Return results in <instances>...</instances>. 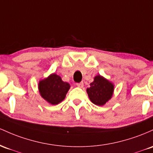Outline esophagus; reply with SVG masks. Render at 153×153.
<instances>
[{
    "mask_svg": "<svg viewBox=\"0 0 153 153\" xmlns=\"http://www.w3.org/2000/svg\"><path fill=\"white\" fill-rule=\"evenodd\" d=\"M76 86L78 87H80V88H82V87H84V83L83 82H79V83H76Z\"/></svg>",
    "mask_w": 153,
    "mask_h": 153,
    "instance_id": "esophagus-1",
    "label": "esophagus"
}]
</instances>
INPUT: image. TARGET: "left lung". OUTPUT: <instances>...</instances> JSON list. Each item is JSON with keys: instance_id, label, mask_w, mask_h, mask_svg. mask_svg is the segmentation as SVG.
Segmentation results:
<instances>
[{"instance_id": "left-lung-1", "label": "left lung", "mask_w": 153, "mask_h": 153, "mask_svg": "<svg viewBox=\"0 0 153 153\" xmlns=\"http://www.w3.org/2000/svg\"><path fill=\"white\" fill-rule=\"evenodd\" d=\"M87 89L90 101L96 105H104L111 99L114 92V85L101 75H97Z\"/></svg>"}]
</instances>
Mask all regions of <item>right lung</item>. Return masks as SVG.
Wrapping results in <instances>:
<instances>
[{"label": "right lung", "instance_id": "obj_1", "mask_svg": "<svg viewBox=\"0 0 153 153\" xmlns=\"http://www.w3.org/2000/svg\"><path fill=\"white\" fill-rule=\"evenodd\" d=\"M69 89V84L63 82L61 77L55 73L39 80L38 83L39 95L51 105H57L62 102Z\"/></svg>", "mask_w": 153, "mask_h": 153}]
</instances>
